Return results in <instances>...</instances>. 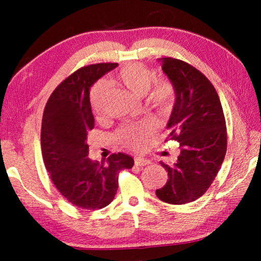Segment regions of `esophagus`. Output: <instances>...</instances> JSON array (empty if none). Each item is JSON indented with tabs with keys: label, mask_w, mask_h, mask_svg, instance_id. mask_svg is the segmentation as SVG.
<instances>
[{
	"label": "esophagus",
	"mask_w": 261,
	"mask_h": 261,
	"mask_svg": "<svg viewBox=\"0 0 261 261\" xmlns=\"http://www.w3.org/2000/svg\"><path fill=\"white\" fill-rule=\"evenodd\" d=\"M135 165L139 166V167H142V166L150 165V162H149V160H147V159H143V158H136L135 159Z\"/></svg>",
	"instance_id": "34e87169"
}]
</instances>
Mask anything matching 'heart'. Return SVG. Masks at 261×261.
<instances>
[{
    "instance_id": "obj_1",
    "label": "heart",
    "mask_w": 261,
    "mask_h": 261,
    "mask_svg": "<svg viewBox=\"0 0 261 261\" xmlns=\"http://www.w3.org/2000/svg\"><path fill=\"white\" fill-rule=\"evenodd\" d=\"M113 82L124 86L137 96H146V103L150 109L165 114L173 108L175 88L173 83L166 79H156L151 69L140 63L124 65L115 74ZM110 86L107 82H98L91 92V108L95 116H101L105 110ZM157 124L153 120H145L136 124L122 126L115 134L120 145L134 151H140L149 140L156 135Z\"/></svg>"
}]
</instances>
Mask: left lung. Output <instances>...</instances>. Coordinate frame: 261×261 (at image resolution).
<instances>
[{"label":"left lung","mask_w":261,"mask_h":261,"mask_svg":"<svg viewBox=\"0 0 261 261\" xmlns=\"http://www.w3.org/2000/svg\"><path fill=\"white\" fill-rule=\"evenodd\" d=\"M160 62L176 94L166 141H178L180 154L171 167L162 163L168 181L156 195L165 203L180 205L201 197L218 175L226 152L225 118L206 76L180 59L166 57Z\"/></svg>","instance_id":"1"}]
</instances>
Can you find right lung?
Listing matches in <instances>:
<instances>
[{
    "instance_id": "right-lung-1",
    "label": "right lung",
    "mask_w": 261,
    "mask_h": 261,
    "mask_svg": "<svg viewBox=\"0 0 261 261\" xmlns=\"http://www.w3.org/2000/svg\"><path fill=\"white\" fill-rule=\"evenodd\" d=\"M116 63L84 66L55 88L41 123L43 163L59 193L74 206L99 210L113 201L121 170L134 167L125 153H112L107 164L88 158L87 134L94 127L90 87Z\"/></svg>"
}]
</instances>
